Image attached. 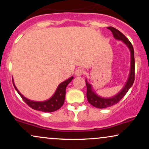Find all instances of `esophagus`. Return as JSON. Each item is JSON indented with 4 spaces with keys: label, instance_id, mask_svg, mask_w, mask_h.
I'll return each instance as SVG.
<instances>
[{
    "label": "esophagus",
    "instance_id": "esophagus-1",
    "mask_svg": "<svg viewBox=\"0 0 149 149\" xmlns=\"http://www.w3.org/2000/svg\"><path fill=\"white\" fill-rule=\"evenodd\" d=\"M84 73H85L84 70L80 69V68H78V69H77L76 71H75V75H76V76H82Z\"/></svg>",
    "mask_w": 149,
    "mask_h": 149
}]
</instances>
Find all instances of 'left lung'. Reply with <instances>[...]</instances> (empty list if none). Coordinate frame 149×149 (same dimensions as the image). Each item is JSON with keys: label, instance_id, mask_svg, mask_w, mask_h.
<instances>
[{"label": "left lung", "instance_id": "left-lung-1", "mask_svg": "<svg viewBox=\"0 0 149 149\" xmlns=\"http://www.w3.org/2000/svg\"><path fill=\"white\" fill-rule=\"evenodd\" d=\"M107 29L112 32L114 38L118 40H121L129 48L131 54L130 70V73L127 81H126L125 84L122 90L118 93L116 94V95L111 97H109V98H105V97L99 96L96 92L94 91L92 85L88 83L87 79L85 80L87 86V99H88V102L90 104H92L93 107L99 108V109L110 107L114 105V104H117L126 95L128 90L132 86L134 81V52L132 45L123 34L118 29L114 28V27H108Z\"/></svg>", "mask_w": 149, "mask_h": 149}]
</instances>
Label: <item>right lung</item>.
<instances>
[{
	"instance_id": "add662e5",
	"label": "right lung",
	"mask_w": 149,
	"mask_h": 149,
	"mask_svg": "<svg viewBox=\"0 0 149 149\" xmlns=\"http://www.w3.org/2000/svg\"><path fill=\"white\" fill-rule=\"evenodd\" d=\"M73 76H71L69 79L64 80V82L61 83L60 84L58 85L57 90H56L54 95L50 98L48 99V100L42 101V102H37V101H33L26 98L23 95H22L21 92L19 91L17 87L15 86L13 78V83L16 91L18 92V94L23 99V100L31 108H32L34 110L40 111L42 112H53L58 110L59 109H60L62 107L63 104H64L65 95H66V86L73 80Z\"/></svg>"
}]
</instances>
